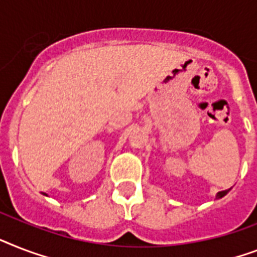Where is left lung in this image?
<instances>
[{"mask_svg": "<svg viewBox=\"0 0 257 257\" xmlns=\"http://www.w3.org/2000/svg\"><path fill=\"white\" fill-rule=\"evenodd\" d=\"M228 191H230V189H228V190H223V191H219V193L216 194V199H219V198L224 197V195H226V194L228 193Z\"/></svg>", "mask_w": 257, "mask_h": 257, "instance_id": "1", "label": "left lung"}]
</instances>
